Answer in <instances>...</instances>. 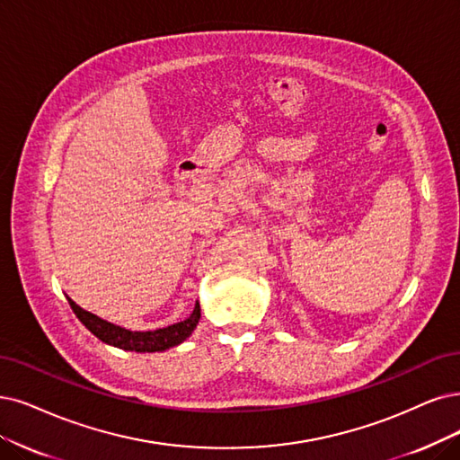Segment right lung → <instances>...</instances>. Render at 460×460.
Masks as SVG:
<instances>
[{"label":"right lung","instance_id":"obj_1","mask_svg":"<svg viewBox=\"0 0 460 460\" xmlns=\"http://www.w3.org/2000/svg\"><path fill=\"white\" fill-rule=\"evenodd\" d=\"M67 303H70L75 316L81 320V324L91 333H94L102 343H108L111 347L123 349V350H134V352H163L166 349L178 347L193 333V330L197 328L200 320V305L197 301L191 316L185 318L183 322H178V324L159 328L153 332H132L117 324H111V322L81 309L79 305L70 297H67Z\"/></svg>","mask_w":460,"mask_h":460}]
</instances>
